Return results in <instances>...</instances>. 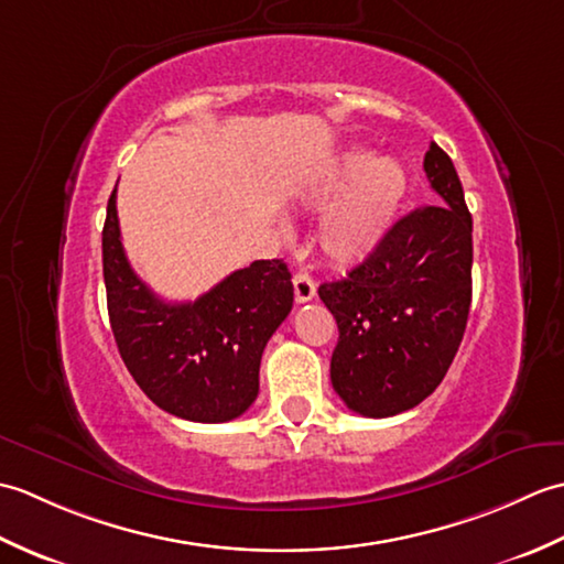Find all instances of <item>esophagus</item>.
Instances as JSON below:
<instances>
[{"label": "esophagus", "instance_id": "1", "mask_svg": "<svg viewBox=\"0 0 564 564\" xmlns=\"http://www.w3.org/2000/svg\"><path fill=\"white\" fill-rule=\"evenodd\" d=\"M293 291H295V301L297 303H307V301H313L315 297V293H317V289H315V281L310 279L307 273H295L293 275Z\"/></svg>", "mask_w": 564, "mask_h": 564}]
</instances>
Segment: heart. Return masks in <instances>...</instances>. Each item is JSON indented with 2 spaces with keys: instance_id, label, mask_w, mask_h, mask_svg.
I'll return each instance as SVG.
<instances>
[{
  "instance_id": "1",
  "label": "heart",
  "mask_w": 564,
  "mask_h": 564,
  "mask_svg": "<svg viewBox=\"0 0 564 564\" xmlns=\"http://www.w3.org/2000/svg\"><path fill=\"white\" fill-rule=\"evenodd\" d=\"M410 191L406 170L366 148L341 152L307 191V206L326 210L319 247L334 263L368 259L386 239Z\"/></svg>"
}]
</instances>
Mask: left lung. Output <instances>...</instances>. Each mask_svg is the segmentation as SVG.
Instances as JSON below:
<instances>
[{
	"mask_svg": "<svg viewBox=\"0 0 564 564\" xmlns=\"http://www.w3.org/2000/svg\"><path fill=\"white\" fill-rule=\"evenodd\" d=\"M424 172L436 203L394 223L346 279L319 285L339 327L332 386L364 416H394L426 400L451 368L470 313L473 215L436 142Z\"/></svg>",
	"mask_w": 564,
	"mask_h": 564,
	"instance_id": "8db88e82",
	"label": "left lung"
}]
</instances>
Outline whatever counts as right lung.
<instances>
[{
    "label": "right lung",
    "instance_id": "right-lung-1",
    "mask_svg": "<svg viewBox=\"0 0 564 564\" xmlns=\"http://www.w3.org/2000/svg\"><path fill=\"white\" fill-rule=\"evenodd\" d=\"M101 249L111 329L140 390L188 422L218 424L245 414L259 394L261 354L293 307L289 267L259 259L194 303H164L130 269L116 188Z\"/></svg>",
    "mask_w": 564,
    "mask_h": 564
}]
</instances>
